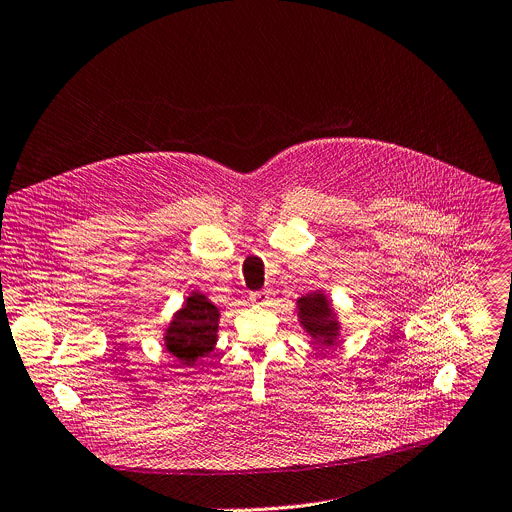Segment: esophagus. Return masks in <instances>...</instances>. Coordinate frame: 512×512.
<instances>
[{
	"label": "esophagus",
	"instance_id": "esophagus-1",
	"mask_svg": "<svg viewBox=\"0 0 512 512\" xmlns=\"http://www.w3.org/2000/svg\"><path fill=\"white\" fill-rule=\"evenodd\" d=\"M271 300H273V294L269 290H261V292L251 294V302L257 304V306H267V304H271Z\"/></svg>",
	"mask_w": 512,
	"mask_h": 512
}]
</instances>
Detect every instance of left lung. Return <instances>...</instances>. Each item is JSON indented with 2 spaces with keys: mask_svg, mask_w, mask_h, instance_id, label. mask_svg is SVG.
Masks as SVG:
<instances>
[{
  "mask_svg": "<svg viewBox=\"0 0 512 512\" xmlns=\"http://www.w3.org/2000/svg\"><path fill=\"white\" fill-rule=\"evenodd\" d=\"M298 318L302 329L322 347H331L339 339L341 324L331 300L322 292H310L298 298Z\"/></svg>",
  "mask_w": 512,
  "mask_h": 512,
  "instance_id": "left-lung-1",
  "label": "left lung"
}]
</instances>
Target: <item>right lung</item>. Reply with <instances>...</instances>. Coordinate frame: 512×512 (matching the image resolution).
<instances>
[{
	"mask_svg": "<svg viewBox=\"0 0 512 512\" xmlns=\"http://www.w3.org/2000/svg\"><path fill=\"white\" fill-rule=\"evenodd\" d=\"M218 320V308L204 294L192 292L169 322L163 335L165 349L183 367L198 365V359L216 347Z\"/></svg>",
	"mask_w": 512,
	"mask_h": 512,
	"instance_id": "right-lung-1",
	"label": "right lung"
}]
</instances>
